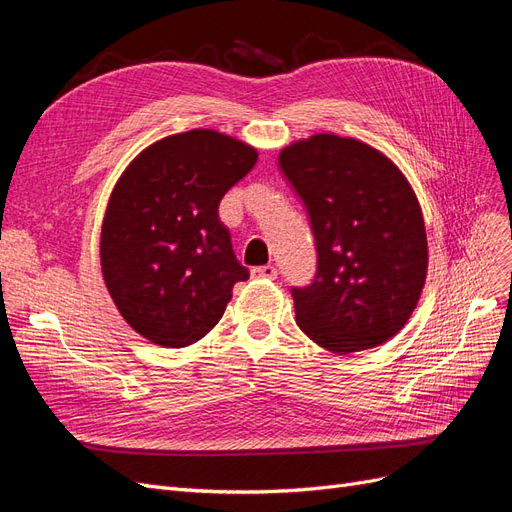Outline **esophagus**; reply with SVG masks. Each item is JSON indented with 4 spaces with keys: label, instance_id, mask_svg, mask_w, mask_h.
<instances>
[{
    "label": "esophagus",
    "instance_id": "34e87169",
    "mask_svg": "<svg viewBox=\"0 0 512 512\" xmlns=\"http://www.w3.org/2000/svg\"><path fill=\"white\" fill-rule=\"evenodd\" d=\"M252 277H256V280H275V277H277V269H275L273 265L254 267V269H252Z\"/></svg>",
    "mask_w": 512,
    "mask_h": 512
}]
</instances>
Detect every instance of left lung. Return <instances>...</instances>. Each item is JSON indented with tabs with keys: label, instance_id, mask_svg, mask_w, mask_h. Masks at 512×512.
Instances as JSON below:
<instances>
[{
	"label": "left lung",
	"instance_id": "8db88e82",
	"mask_svg": "<svg viewBox=\"0 0 512 512\" xmlns=\"http://www.w3.org/2000/svg\"><path fill=\"white\" fill-rule=\"evenodd\" d=\"M316 239L314 282L292 288L301 331L337 354L376 348L410 320L427 277L423 211L404 173L356 138L314 134L280 151Z\"/></svg>",
	"mask_w": 512,
	"mask_h": 512
}]
</instances>
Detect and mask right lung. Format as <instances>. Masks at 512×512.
Returning <instances> with one entry per match:
<instances>
[{"mask_svg":"<svg viewBox=\"0 0 512 512\" xmlns=\"http://www.w3.org/2000/svg\"><path fill=\"white\" fill-rule=\"evenodd\" d=\"M256 160L237 138L190 130L149 145L115 183L100 235L102 277L123 320L149 342L196 344L220 322L232 286L250 277L218 207Z\"/></svg>","mask_w":512,"mask_h":512,"instance_id":"1","label":"right lung"}]
</instances>
